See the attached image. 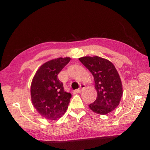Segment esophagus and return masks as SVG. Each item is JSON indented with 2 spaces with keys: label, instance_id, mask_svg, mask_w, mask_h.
<instances>
[{
  "label": "esophagus",
  "instance_id": "esophagus-1",
  "mask_svg": "<svg viewBox=\"0 0 150 150\" xmlns=\"http://www.w3.org/2000/svg\"><path fill=\"white\" fill-rule=\"evenodd\" d=\"M85 88H86L85 84H82V85H81V86H80V88H79L78 89H76L75 91V92L77 93H80L82 91V89H84Z\"/></svg>",
  "mask_w": 150,
  "mask_h": 150
}]
</instances>
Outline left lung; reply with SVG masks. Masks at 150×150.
<instances>
[{"label":"left lung","instance_id":"left-lung-1","mask_svg":"<svg viewBox=\"0 0 150 150\" xmlns=\"http://www.w3.org/2000/svg\"><path fill=\"white\" fill-rule=\"evenodd\" d=\"M79 61L91 73L95 80L97 98L89 105L94 112L105 115L119 105L123 95L121 79L114 64L98 56H86Z\"/></svg>","mask_w":150,"mask_h":150}]
</instances>
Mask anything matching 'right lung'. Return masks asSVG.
Returning <instances> with one entry per match:
<instances>
[{
    "label": "right lung",
    "instance_id": "right-lung-1",
    "mask_svg": "<svg viewBox=\"0 0 150 150\" xmlns=\"http://www.w3.org/2000/svg\"><path fill=\"white\" fill-rule=\"evenodd\" d=\"M70 61L59 57L45 62L38 69L30 86L31 100L40 115L56 120L67 110L71 95L64 90L57 75Z\"/></svg>",
    "mask_w": 150,
    "mask_h": 150
}]
</instances>
